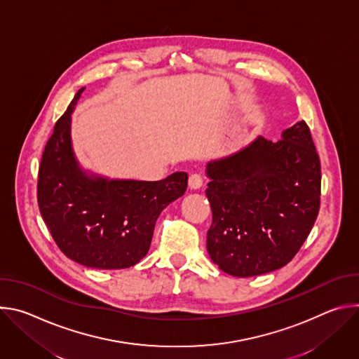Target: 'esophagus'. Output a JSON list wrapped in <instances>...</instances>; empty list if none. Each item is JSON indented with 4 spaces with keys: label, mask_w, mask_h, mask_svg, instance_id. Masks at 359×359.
Instances as JSON below:
<instances>
[{
    "label": "esophagus",
    "mask_w": 359,
    "mask_h": 359,
    "mask_svg": "<svg viewBox=\"0 0 359 359\" xmlns=\"http://www.w3.org/2000/svg\"><path fill=\"white\" fill-rule=\"evenodd\" d=\"M189 186L190 189H198L203 186V176L200 173H193L189 177Z\"/></svg>",
    "instance_id": "1"
}]
</instances>
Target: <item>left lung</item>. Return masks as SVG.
<instances>
[{"label": "left lung", "instance_id": "left-lung-1", "mask_svg": "<svg viewBox=\"0 0 359 359\" xmlns=\"http://www.w3.org/2000/svg\"><path fill=\"white\" fill-rule=\"evenodd\" d=\"M263 136L208 165L213 222L208 251L220 270L252 277L288 264L309 237L321 203V163L309 125Z\"/></svg>", "mask_w": 359, "mask_h": 359}]
</instances>
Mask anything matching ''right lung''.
<instances>
[{"mask_svg": "<svg viewBox=\"0 0 359 359\" xmlns=\"http://www.w3.org/2000/svg\"><path fill=\"white\" fill-rule=\"evenodd\" d=\"M76 92L48 139L38 170L41 216L68 259L90 269H128L149 251L156 220L184 194L187 173L156 182L89 177L71 146V114Z\"/></svg>", "mask_w": 359, "mask_h": 359, "instance_id": "1", "label": "right lung"}]
</instances>
